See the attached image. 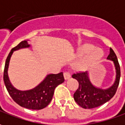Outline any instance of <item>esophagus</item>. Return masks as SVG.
I'll return each mask as SVG.
<instances>
[{
	"instance_id": "34e87169",
	"label": "esophagus",
	"mask_w": 125,
	"mask_h": 125,
	"mask_svg": "<svg viewBox=\"0 0 125 125\" xmlns=\"http://www.w3.org/2000/svg\"><path fill=\"white\" fill-rule=\"evenodd\" d=\"M63 76H64L65 80H68V79L71 78V74L68 71H66V72H64V73H63Z\"/></svg>"
}]
</instances>
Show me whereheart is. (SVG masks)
Returning <instances> with one entry per match:
<instances>
[{
  "mask_svg": "<svg viewBox=\"0 0 125 125\" xmlns=\"http://www.w3.org/2000/svg\"><path fill=\"white\" fill-rule=\"evenodd\" d=\"M88 54L87 58L80 66L82 69L87 68L91 65L99 62L103 56V52L99 48H94V46L90 44H86L81 46L78 50V54L80 57H84Z\"/></svg>",
  "mask_w": 125,
  "mask_h": 125,
  "instance_id": "b5f03b06",
  "label": "heart"
}]
</instances>
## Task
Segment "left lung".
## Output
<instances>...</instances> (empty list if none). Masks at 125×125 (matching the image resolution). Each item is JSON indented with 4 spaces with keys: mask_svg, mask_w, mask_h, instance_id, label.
I'll return each instance as SVG.
<instances>
[{
    "mask_svg": "<svg viewBox=\"0 0 125 125\" xmlns=\"http://www.w3.org/2000/svg\"><path fill=\"white\" fill-rule=\"evenodd\" d=\"M107 59L113 61L116 70V78L114 84L106 90H102L94 86L90 82L88 72H79L72 75L73 78L76 79L79 83L78 90L73 94L75 102L83 108H94L101 106L108 101L115 95L118 87L120 78V67L116 54L110 48V53Z\"/></svg>",
    "mask_w": 125,
    "mask_h": 125,
    "instance_id": "obj_1",
    "label": "left lung"
}]
</instances>
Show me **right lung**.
I'll use <instances>...</instances> for the list:
<instances>
[{
	"label": "right lung",
	"mask_w": 125,
	"mask_h": 125,
	"mask_svg": "<svg viewBox=\"0 0 125 125\" xmlns=\"http://www.w3.org/2000/svg\"><path fill=\"white\" fill-rule=\"evenodd\" d=\"M29 47H30V45L28 44L26 41H24L11 50L5 61L3 80L9 94L17 104L29 109L41 110L50 103L55 88L64 82V78L62 72L58 74H50L47 75L41 83L32 90L21 91L14 88L10 83L8 75L10 57L14 51Z\"/></svg>",
	"instance_id": "add662e5"
}]
</instances>
